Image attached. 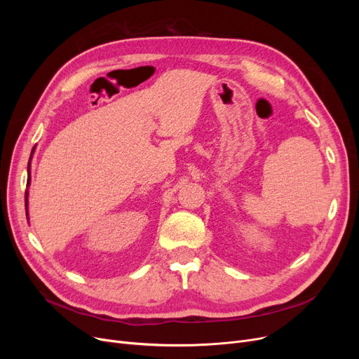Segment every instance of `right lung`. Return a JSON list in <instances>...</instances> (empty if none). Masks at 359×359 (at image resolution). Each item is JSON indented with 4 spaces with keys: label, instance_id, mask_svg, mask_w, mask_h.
Returning a JSON list of instances; mask_svg holds the SVG:
<instances>
[{
    "label": "right lung",
    "instance_id": "1",
    "mask_svg": "<svg viewBox=\"0 0 359 359\" xmlns=\"http://www.w3.org/2000/svg\"><path fill=\"white\" fill-rule=\"evenodd\" d=\"M33 151L34 148L32 149V156H33ZM32 156H30V160H32ZM30 160H29V164H27V172H29V179H27V186L30 184ZM27 198H29V192L26 191V195H25V202H26V215H27Z\"/></svg>",
    "mask_w": 359,
    "mask_h": 359
}]
</instances>
